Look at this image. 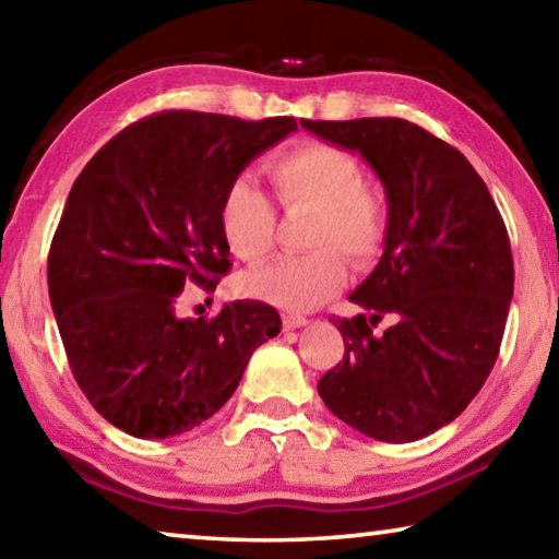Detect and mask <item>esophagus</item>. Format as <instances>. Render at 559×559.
<instances>
[{
  "label": "esophagus",
  "mask_w": 559,
  "mask_h": 559,
  "mask_svg": "<svg viewBox=\"0 0 559 559\" xmlns=\"http://www.w3.org/2000/svg\"><path fill=\"white\" fill-rule=\"evenodd\" d=\"M306 323H308V318H302V316H293V313L283 316V330H296V328H302Z\"/></svg>",
  "instance_id": "34e87169"
}]
</instances>
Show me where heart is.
<instances>
[{
	"instance_id": "b5f03b06",
	"label": "heart",
	"mask_w": 559,
	"mask_h": 559,
	"mask_svg": "<svg viewBox=\"0 0 559 559\" xmlns=\"http://www.w3.org/2000/svg\"><path fill=\"white\" fill-rule=\"evenodd\" d=\"M266 173L283 210H310V253L281 257L243 276V290L281 310L302 313L323 306L345 286L347 269L337 251L370 266L390 231V206L377 185L362 177L349 150L306 140L269 159ZM222 231L236 259L261 261L273 246L276 210L261 189L236 177L222 200Z\"/></svg>"
}]
</instances>
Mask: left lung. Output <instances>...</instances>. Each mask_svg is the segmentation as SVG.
Segmentation results:
<instances>
[{
	"label": "left lung",
	"mask_w": 559,
	"mask_h": 559,
	"mask_svg": "<svg viewBox=\"0 0 559 559\" xmlns=\"http://www.w3.org/2000/svg\"><path fill=\"white\" fill-rule=\"evenodd\" d=\"M300 126L362 155L390 202L382 259L349 296L372 316L333 320L345 355L318 394L365 437H429L466 409L498 359L515 281L503 216L468 159L409 120ZM384 314L395 323L374 336Z\"/></svg>",
	"instance_id": "obj_1"
}]
</instances>
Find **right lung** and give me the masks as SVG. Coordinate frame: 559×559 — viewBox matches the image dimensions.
<instances>
[{
    "label": "right lung",
    "instance_id": "obj_1",
    "mask_svg": "<svg viewBox=\"0 0 559 559\" xmlns=\"http://www.w3.org/2000/svg\"><path fill=\"white\" fill-rule=\"evenodd\" d=\"M298 130L165 110L108 140L71 187L49 251V298L71 372L103 419L138 439L200 427L229 402L276 308L226 302L179 318L187 283L231 269L222 200L241 169Z\"/></svg>",
    "mask_w": 559,
    "mask_h": 559
}]
</instances>
